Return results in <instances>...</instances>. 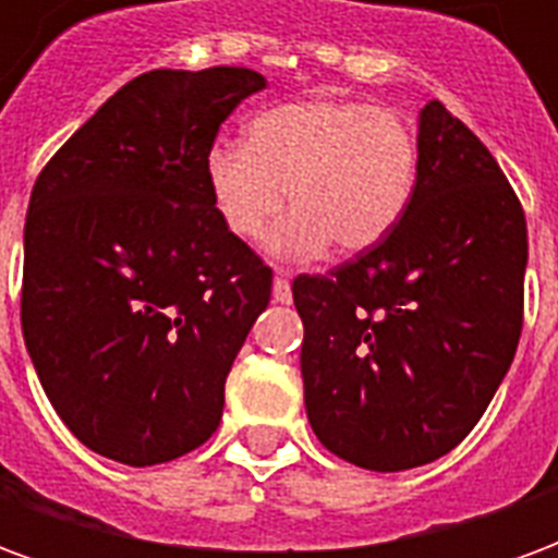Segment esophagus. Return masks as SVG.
Instances as JSON below:
<instances>
[{"label": "esophagus", "mask_w": 558, "mask_h": 558, "mask_svg": "<svg viewBox=\"0 0 558 558\" xmlns=\"http://www.w3.org/2000/svg\"><path fill=\"white\" fill-rule=\"evenodd\" d=\"M275 302H280V304L292 302L290 268H278V271H275Z\"/></svg>", "instance_id": "34e87169"}]
</instances>
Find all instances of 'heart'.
Wrapping results in <instances>:
<instances>
[{
  "mask_svg": "<svg viewBox=\"0 0 558 558\" xmlns=\"http://www.w3.org/2000/svg\"><path fill=\"white\" fill-rule=\"evenodd\" d=\"M208 199L223 230L254 242L268 232L278 259H316L335 244L362 254L386 239L418 184V140L391 110L311 98L271 107L244 128V146L215 143L203 158Z\"/></svg>",
  "mask_w": 558,
  "mask_h": 558,
  "instance_id": "heart-1",
  "label": "heart"
}]
</instances>
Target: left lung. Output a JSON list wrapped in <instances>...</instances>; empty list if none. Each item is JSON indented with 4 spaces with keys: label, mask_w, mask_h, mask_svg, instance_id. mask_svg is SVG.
Instances as JSON below:
<instances>
[{
    "label": "left lung",
    "mask_w": 558,
    "mask_h": 558,
    "mask_svg": "<svg viewBox=\"0 0 558 558\" xmlns=\"http://www.w3.org/2000/svg\"><path fill=\"white\" fill-rule=\"evenodd\" d=\"M526 256V218L499 163L427 101L398 227L331 275L292 280L316 439L374 472L463 442L514 362Z\"/></svg>",
    "instance_id": "1"
}]
</instances>
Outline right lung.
<instances>
[{
  "instance_id": "obj_1",
  "label": "right lung",
  "mask_w": 558,
  "mask_h": 558,
  "mask_svg": "<svg viewBox=\"0 0 558 558\" xmlns=\"http://www.w3.org/2000/svg\"><path fill=\"white\" fill-rule=\"evenodd\" d=\"M251 68L140 74L59 148L23 230V340L95 454L155 466L218 430L271 268L211 208L203 158Z\"/></svg>"
}]
</instances>
